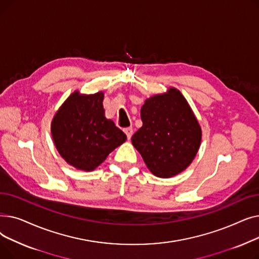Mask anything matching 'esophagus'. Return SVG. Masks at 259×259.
Masks as SVG:
<instances>
[{
    "mask_svg": "<svg viewBox=\"0 0 259 259\" xmlns=\"http://www.w3.org/2000/svg\"><path fill=\"white\" fill-rule=\"evenodd\" d=\"M124 132H125V133H126V135H127V139H128V140H130V139H131V137H132L133 129H132V128H125V129H124Z\"/></svg>",
    "mask_w": 259,
    "mask_h": 259,
    "instance_id": "1",
    "label": "esophagus"
}]
</instances>
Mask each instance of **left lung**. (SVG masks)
<instances>
[{
  "instance_id": "8db88e82",
  "label": "left lung",
  "mask_w": 259,
  "mask_h": 259,
  "mask_svg": "<svg viewBox=\"0 0 259 259\" xmlns=\"http://www.w3.org/2000/svg\"><path fill=\"white\" fill-rule=\"evenodd\" d=\"M143 126L132 145L155 176L169 179L186 170L196 156L201 128L182 92L170 87L152 95L141 109Z\"/></svg>"
}]
</instances>
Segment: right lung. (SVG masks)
I'll return each instance as SVG.
<instances>
[{
	"label": "right lung",
	"mask_w": 259,
	"mask_h": 259,
	"mask_svg": "<svg viewBox=\"0 0 259 259\" xmlns=\"http://www.w3.org/2000/svg\"><path fill=\"white\" fill-rule=\"evenodd\" d=\"M104 92H72L51 121V135L67 164L81 171L97 169L115 148L125 143L126 134L105 116Z\"/></svg>",
	"instance_id": "add662e5"
}]
</instances>
